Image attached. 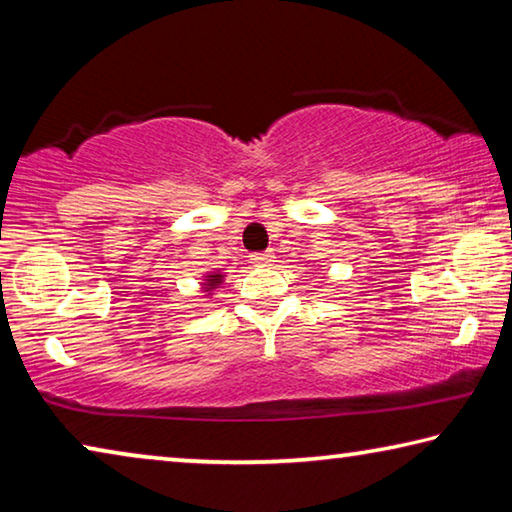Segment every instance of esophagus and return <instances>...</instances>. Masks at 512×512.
I'll list each match as a JSON object with an SVG mask.
<instances>
[{"instance_id": "34e87169", "label": "esophagus", "mask_w": 512, "mask_h": 512, "mask_svg": "<svg viewBox=\"0 0 512 512\" xmlns=\"http://www.w3.org/2000/svg\"><path fill=\"white\" fill-rule=\"evenodd\" d=\"M273 250H264V253H255V255H250V259H253V264H268V262H273Z\"/></svg>"}]
</instances>
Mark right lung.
<instances>
[{"label":"right lung","instance_id":"1","mask_svg":"<svg viewBox=\"0 0 512 512\" xmlns=\"http://www.w3.org/2000/svg\"><path fill=\"white\" fill-rule=\"evenodd\" d=\"M221 282H223V275H219V273H214V275H207V280H205V291L216 289V287H219Z\"/></svg>","mask_w":512,"mask_h":512}]
</instances>
